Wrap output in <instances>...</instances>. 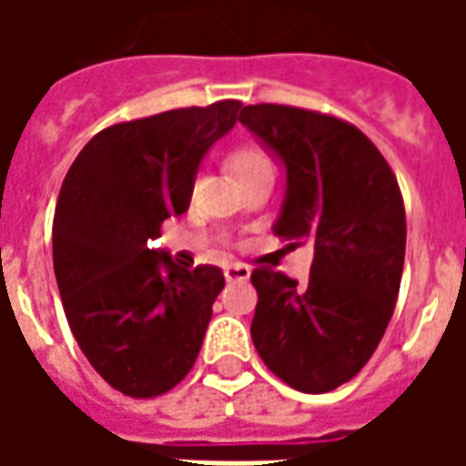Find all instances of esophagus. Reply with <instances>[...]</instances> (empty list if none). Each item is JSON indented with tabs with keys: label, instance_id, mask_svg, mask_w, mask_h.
<instances>
[{
	"label": "esophagus",
	"instance_id": "1",
	"mask_svg": "<svg viewBox=\"0 0 466 466\" xmlns=\"http://www.w3.org/2000/svg\"><path fill=\"white\" fill-rule=\"evenodd\" d=\"M249 274H252V267H249V264H242V262L224 264V277H227L229 282H244V279H249Z\"/></svg>",
	"mask_w": 466,
	"mask_h": 466
}]
</instances>
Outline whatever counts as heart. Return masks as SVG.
<instances>
[{
    "label": "heart",
    "mask_w": 466,
    "mask_h": 466,
    "mask_svg": "<svg viewBox=\"0 0 466 466\" xmlns=\"http://www.w3.org/2000/svg\"><path fill=\"white\" fill-rule=\"evenodd\" d=\"M232 167L234 172L239 174V179L257 172H274L272 157L264 152V149H259V147H244L239 152H234Z\"/></svg>",
    "instance_id": "obj_1"
}]
</instances>
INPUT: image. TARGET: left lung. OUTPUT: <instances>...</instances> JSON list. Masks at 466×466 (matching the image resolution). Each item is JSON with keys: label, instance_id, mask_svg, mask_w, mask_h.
I'll return each mask as SVG.
<instances>
[{"label": "left lung", "instance_id": "1", "mask_svg": "<svg viewBox=\"0 0 466 466\" xmlns=\"http://www.w3.org/2000/svg\"><path fill=\"white\" fill-rule=\"evenodd\" d=\"M239 122L287 167L274 234L314 244L307 284L252 272V342L289 387L332 391L360 374L394 314L407 244L400 184L370 137L339 116L249 105Z\"/></svg>", "mask_w": 466, "mask_h": 466}]
</instances>
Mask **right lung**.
<instances>
[{"label":"right lung","instance_id":"1","mask_svg":"<svg viewBox=\"0 0 466 466\" xmlns=\"http://www.w3.org/2000/svg\"><path fill=\"white\" fill-rule=\"evenodd\" d=\"M239 106L224 99L112 124L62 182L52 249L66 322L96 374L134 400L177 387L202 350L222 269H187L147 242L189 209L199 162Z\"/></svg>","mask_w":466,"mask_h":466}]
</instances>
